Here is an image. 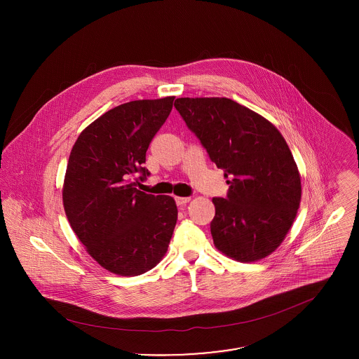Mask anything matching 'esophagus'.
I'll list each match as a JSON object with an SVG mask.
<instances>
[{"instance_id": "34e87169", "label": "esophagus", "mask_w": 359, "mask_h": 359, "mask_svg": "<svg viewBox=\"0 0 359 359\" xmlns=\"http://www.w3.org/2000/svg\"><path fill=\"white\" fill-rule=\"evenodd\" d=\"M189 202H191V198H181V196L175 198V203L178 205H185Z\"/></svg>"}]
</instances>
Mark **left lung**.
I'll list each match as a JSON object with an SVG mask.
<instances>
[{
  "label": "left lung",
  "instance_id": "8db88e82",
  "mask_svg": "<svg viewBox=\"0 0 359 359\" xmlns=\"http://www.w3.org/2000/svg\"><path fill=\"white\" fill-rule=\"evenodd\" d=\"M174 106L229 178L226 198L212 199L215 248L241 262L269 256L302 201L300 172L285 138L266 118L228 98H178Z\"/></svg>",
  "mask_w": 359,
  "mask_h": 359
}]
</instances>
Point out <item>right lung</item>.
Instances as JSON below:
<instances>
[{
	"mask_svg": "<svg viewBox=\"0 0 359 359\" xmlns=\"http://www.w3.org/2000/svg\"><path fill=\"white\" fill-rule=\"evenodd\" d=\"M175 97L118 104L79 135L69 156L63 207L69 224L88 255L111 273L135 276L165 255L178 210L171 196L135 188L156 133Z\"/></svg>",
	"mask_w": 359,
	"mask_h": 359,
	"instance_id": "1",
	"label": "right lung"
}]
</instances>
